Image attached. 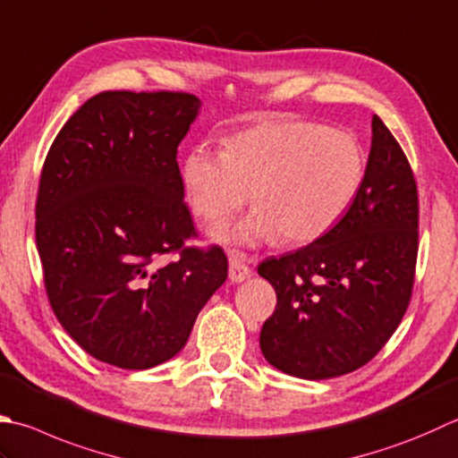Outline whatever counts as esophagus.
Wrapping results in <instances>:
<instances>
[{
	"mask_svg": "<svg viewBox=\"0 0 458 458\" xmlns=\"http://www.w3.org/2000/svg\"><path fill=\"white\" fill-rule=\"evenodd\" d=\"M228 276H230V282L232 284H240L248 280L250 276H252V270L244 264V258H242L238 252L230 256V270H228Z\"/></svg>",
	"mask_w": 458,
	"mask_h": 458,
	"instance_id": "obj_1",
	"label": "esophagus"
}]
</instances>
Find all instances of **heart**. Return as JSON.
<instances>
[{"label": "heart", "instance_id": "1", "mask_svg": "<svg viewBox=\"0 0 458 458\" xmlns=\"http://www.w3.org/2000/svg\"><path fill=\"white\" fill-rule=\"evenodd\" d=\"M365 152L353 132L310 121H270L232 134L226 150L194 147L181 181L192 212L218 226L250 200L256 208L232 228L214 232L222 244L262 246L280 234L310 244L335 226L355 200Z\"/></svg>", "mask_w": 458, "mask_h": 458}]
</instances>
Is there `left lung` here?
Listing matches in <instances>:
<instances>
[{
  "label": "left lung",
  "instance_id": "1",
  "mask_svg": "<svg viewBox=\"0 0 458 458\" xmlns=\"http://www.w3.org/2000/svg\"><path fill=\"white\" fill-rule=\"evenodd\" d=\"M363 182L326 236L258 266L276 290L259 331L266 361L319 381L371 361L405 316L417 264L413 170L377 114Z\"/></svg>",
  "mask_w": 458,
  "mask_h": 458
}]
</instances>
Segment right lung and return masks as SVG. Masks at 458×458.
Wrapping results in <instances>:
<instances>
[{
    "label": "right lung",
    "instance_id": "add662e5",
    "mask_svg": "<svg viewBox=\"0 0 458 458\" xmlns=\"http://www.w3.org/2000/svg\"><path fill=\"white\" fill-rule=\"evenodd\" d=\"M186 93L105 91L63 124L45 158L35 240L49 303L95 360L150 369L181 352L228 277L194 234L176 148L200 113Z\"/></svg>",
    "mask_w": 458,
    "mask_h": 458
}]
</instances>
